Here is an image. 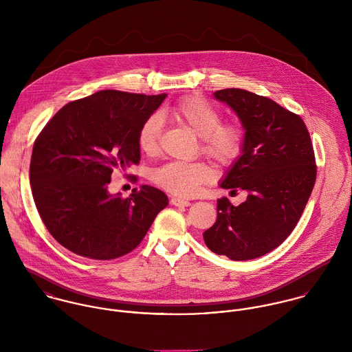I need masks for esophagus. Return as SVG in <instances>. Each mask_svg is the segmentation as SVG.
<instances>
[{"mask_svg": "<svg viewBox=\"0 0 352 352\" xmlns=\"http://www.w3.org/2000/svg\"><path fill=\"white\" fill-rule=\"evenodd\" d=\"M170 204H173V206H177V207H187V206H190L191 203H190L188 201H184V199L172 198V199H170Z\"/></svg>", "mask_w": 352, "mask_h": 352, "instance_id": "esophagus-1", "label": "esophagus"}]
</instances>
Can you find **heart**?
<instances>
[{
    "mask_svg": "<svg viewBox=\"0 0 352 352\" xmlns=\"http://www.w3.org/2000/svg\"><path fill=\"white\" fill-rule=\"evenodd\" d=\"M169 115L201 137V149L221 165L232 164L243 151L244 133L234 123H222L221 112L208 101L190 96L176 102ZM161 135V119L151 115L137 135L140 151L154 154ZM153 182L166 192L187 198L195 195L201 184L212 179L210 168L201 161H170L151 173Z\"/></svg>",
    "mask_w": 352,
    "mask_h": 352,
    "instance_id": "heart-1",
    "label": "heart"
}]
</instances>
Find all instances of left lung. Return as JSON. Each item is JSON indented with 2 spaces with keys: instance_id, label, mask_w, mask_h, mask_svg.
Instances as JSON below:
<instances>
[{
  "instance_id": "left-lung-1",
  "label": "left lung",
  "mask_w": 352,
  "mask_h": 352,
  "mask_svg": "<svg viewBox=\"0 0 352 352\" xmlns=\"http://www.w3.org/2000/svg\"><path fill=\"white\" fill-rule=\"evenodd\" d=\"M240 118L243 153L222 188L248 192L233 206L217 201V221L203 233L210 251L232 260H251L279 247L294 230L316 183V157L300 115L245 89L214 92Z\"/></svg>"
}]
</instances>
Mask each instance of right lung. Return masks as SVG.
Wrapping results in <instances>:
<instances>
[{
    "label": "right lung",
    "instance_id": "add662e5",
    "mask_svg": "<svg viewBox=\"0 0 352 352\" xmlns=\"http://www.w3.org/2000/svg\"><path fill=\"white\" fill-rule=\"evenodd\" d=\"M165 94L107 89L63 105L38 135L30 165L32 197L51 236L66 250L112 260L135 250L168 197L151 186L111 195L115 169L141 160L137 135Z\"/></svg>",
    "mask_w": 352,
    "mask_h": 352
}]
</instances>
